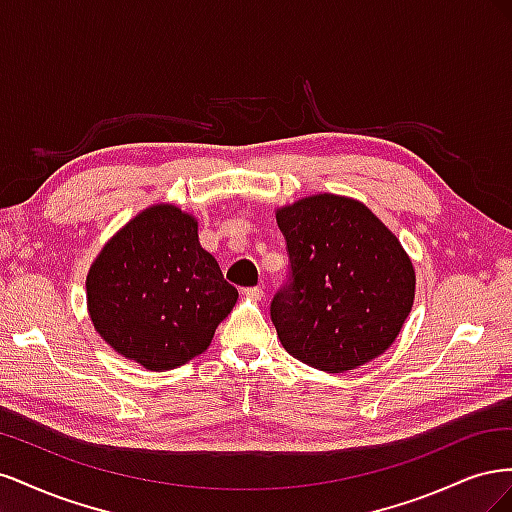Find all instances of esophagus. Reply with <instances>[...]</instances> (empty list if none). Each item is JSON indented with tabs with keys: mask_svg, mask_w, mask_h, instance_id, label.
<instances>
[{
	"mask_svg": "<svg viewBox=\"0 0 512 512\" xmlns=\"http://www.w3.org/2000/svg\"><path fill=\"white\" fill-rule=\"evenodd\" d=\"M243 294H245V297L258 301V299H262V294H265V290H262L260 286H252V288H245Z\"/></svg>",
	"mask_w": 512,
	"mask_h": 512,
	"instance_id": "1",
	"label": "esophagus"
}]
</instances>
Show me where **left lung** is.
I'll list each match as a JSON object with an SVG mask.
<instances>
[{
	"instance_id": "8db88e82",
	"label": "left lung",
	"mask_w": 512,
	"mask_h": 512,
	"mask_svg": "<svg viewBox=\"0 0 512 512\" xmlns=\"http://www.w3.org/2000/svg\"><path fill=\"white\" fill-rule=\"evenodd\" d=\"M290 275L271 301L282 346L344 374L389 348L410 314L416 275L399 239L363 203L316 194L275 213Z\"/></svg>"
}]
</instances>
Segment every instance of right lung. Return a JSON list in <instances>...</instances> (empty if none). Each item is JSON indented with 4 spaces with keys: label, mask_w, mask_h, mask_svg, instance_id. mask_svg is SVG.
Wrapping results in <instances>:
<instances>
[{
    "label": "right lung",
    "mask_w": 512,
    "mask_h": 512,
    "mask_svg": "<svg viewBox=\"0 0 512 512\" xmlns=\"http://www.w3.org/2000/svg\"><path fill=\"white\" fill-rule=\"evenodd\" d=\"M239 292L198 241V222L153 205L108 241L87 273V309L104 342L149 371L203 354Z\"/></svg>",
    "instance_id": "obj_1"
}]
</instances>
